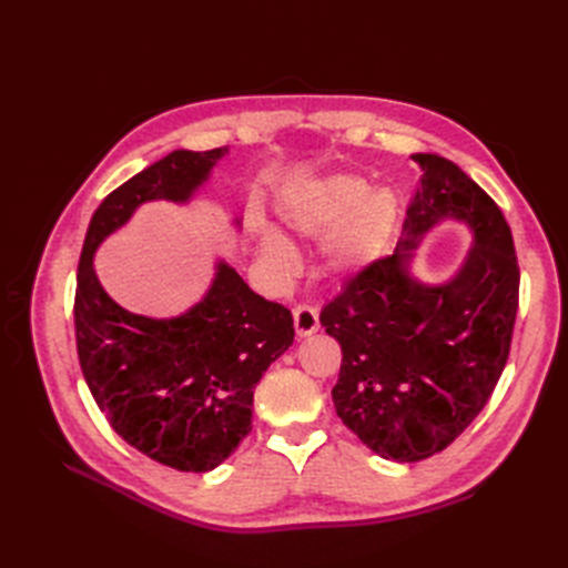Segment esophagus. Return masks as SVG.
I'll list each match as a JSON object with an SVG mask.
<instances>
[{"label": "esophagus", "mask_w": 568, "mask_h": 568, "mask_svg": "<svg viewBox=\"0 0 568 568\" xmlns=\"http://www.w3.org/2000/svg\"><path fill=\"white\" fill-rule=\"evenodd\" d=\"M294 326L298 336H311L320 329V315L311 305H298L294 311Z\"/></svg>", "instance_id": "obj_1"}]
</instances>
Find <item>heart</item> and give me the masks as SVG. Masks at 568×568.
<instances>
[{
  "instance_id": "1",
  "label": "heart",
  "mask_w": 568,
  "mask_h": 568,
  "mask_svg": "<svg viewBox=\"0 0 568 568\" xmlns=\"http://www.w3.org/2000/svg\"><path fill=\"white\" fill-rule=\"evenodd\" d=\"M398 199L388 189H376L355 175H332L298 184L280 199L286 225L311 239H328L324 265L334 277L363 272L390 251L398 232ZM261 251L280 267L296 261L294 246L272 227H257Z\"/></svg>"
}]
</instances>
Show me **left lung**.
<instances>
[{
    "instance_id": "8db88e82",
    "label": "left lung",
    "mask_w": 568,
    "mask_h": 568,
    "mask_svg": "<svg viewBox=\"0 0 568 568\" xmlns=\"http://www.w3.org/2000/svg\"><path fill=\"white\" fill-rule=\"evenodd\" d=\"M422 180L393 255L357 272L322 307L341 343L336 415L384 459L440 453L486 407L507 365L519 307V263L497 203L436 153H415ZM443 219L464 221L475 246L453 281L424 285L410 251Z\"/></svg>"
}]
</instances>
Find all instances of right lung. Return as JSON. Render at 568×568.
<instances>
[{"label":"right lung","instance_id":"1","mask_svg":"<svg viewBox=\"0 0 568 568\" xmlns=\"http://www.w3.org/2000/svg\"><path fill=\"white\" fill-rule=\"evenodd\" d=\"M225 153L178 149L101 201L84 236L73 307L84 382L113 432L165 467L196 474L215 469L248 436L255 384L294 343V317L225 261L184 315H134L99 284L94 253L142 203H186Z\"/></svg>","mask_w":568,"mask_h":568}]
</instances>
